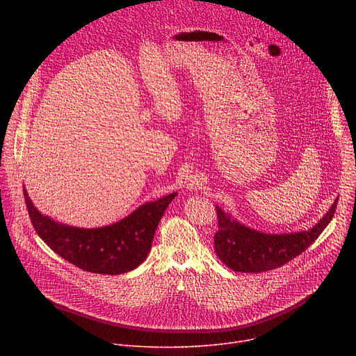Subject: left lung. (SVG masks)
<instances>
[{
  "instance_id": "obj_1",
  "label": "left lung",
  "mask_w": 356,
  "mask_h": 356,
  "mask_svg": "<svg viewBox=\"0 0 356 356\" xmlns=\"http://www.w3.org/2000/svg\"><path fill=\"white\" fill-rule=\"evenodd\" d=\"M338 198L330 211L309 231L296 234H264L231 220L217 209L218 231L214 235L217 257L232 270L261 273L283 266L306 250L334 217Z\"/></svg>"
}]
</instances>
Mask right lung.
I'll return each instance as SVG.
<instances>
[{
	"label": "right lung",
	"mask_w": 356,
	"mask_h": 356,
	"mask_svg": "<svg viewBox=\"0 0 356 356\" xmlns=\"http://www.w3.org/2000/svg\"><path fill=\"white\" fill-rule=\"evenodd\" d=\"M24 197L36 234L59 257L86 272L121 275L146 259L159 221L176 193L146 202L114 225L94 229L55 222L33 207L25 190Z\"/></svg>",
	"instance_id": "right-lung-1"
}]
</instances>
